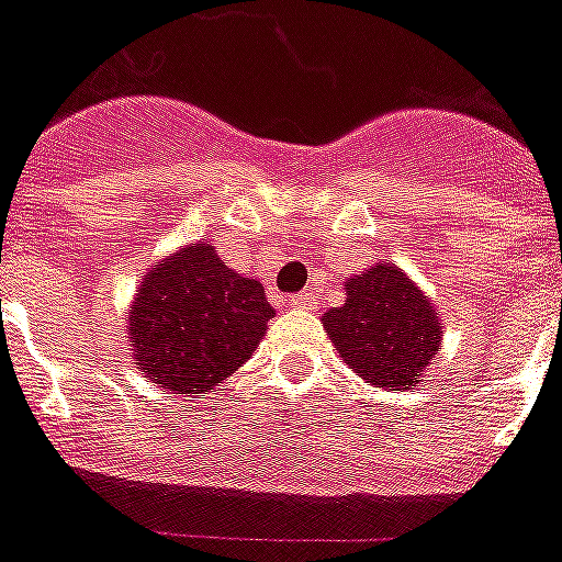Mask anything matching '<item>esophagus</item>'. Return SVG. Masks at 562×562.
<instances>
[{"label": "esophagus", "mask_w": 562, "mask_h": 562, "mask_svg": "<svg viewBox=\"0 0 562 562\" xmlns=\"http://www.w3.org/2000/svg\"><path fill=\"white\" fill-rule=\"evenodd\" d=\"M290 307H295V310H315L318 307V295H315V292H299V295H292L290 299Z\"/></svg>", "instance_id": "1"}]
</instances>
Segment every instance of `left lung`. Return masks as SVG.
<instances>
[{"label":"left lung","mask_w":562,"mask_h":562,"mask_svg":"<svg viewBox=\"0 0 562 562\" xmlns=\"http://www.w3.org/2000/svg\"><path fill=\"white\" fill-rule=\"evenodd\" d=\"M345 295L341 307L322 315L338 356L379 387L414 391L442 347L439 313L428 295L393 263L350 276Z\"/></svg>","instance_id":"obj_1"}]
</instances>
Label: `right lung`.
<instances>
[{
    "label": "right lung",
    "instance_id": "right-lung-1",
    "mask_svg": "<svg viewBox=\"0 0 562 562\" xmlns=\"http://www.w3.org/2000/svg\"><path fill=\"white\" fill-rule=\"evenodd\" d=\"M276 310L261 281L229 270L201 240L146 272L128 313L134 364L178 393L224 384L261 341Z\"/></svg>",
    "mask_w": 562,
    "mask_h": 562
}]
</instances>
